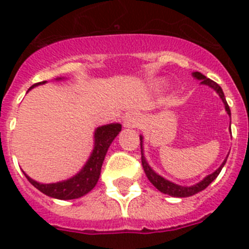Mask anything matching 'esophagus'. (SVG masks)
<instances>
[{"instance_id":"1","label":"esophagus","mask_w":249,"mask_h":249,"mask_svg":"<svg viewBox=\"0 0 249 249\" xmlns=\"http://www.w3.org/2000/svg\"><path fill=\"white\" fill-rule=\"evenodd\" d=\"M141 118L137 113H128L127 116H124V120H123V124L126 127H137L140 126Z\"/></svg>"}]
</instances>
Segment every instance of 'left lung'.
<instances>
[{"instance_id":"left-lung-1","label":"left lung","mask_w":249,"mask_h":249,"mask_svg":"<svg viewBox=\"0 0 249 249\" xmlns=\"http://www.w3.org/2000/svg\"><path fill=\"white\" fill-rule=\"evenodd\" d=\"M192 76L195 77V78H197V80L201 81L202 85H207V86H210V87H212V89L219 94V97L222 98V101H223V103H224L226 111H227V113L231 116L230 106H228L227 101H226V97H224V93H223V91H222L221 86L217 85L214 81L210 80V78H207V77L204 76V74H202L201 72H193ZM140 140H141V155H142L141 160H142V166H143L144 173H146L147 178H148L149 182H151V183L153 184V186H155L158 191H160V192L164 193V195L172 196V197H190V196H193V195H196V193H198V192H201V191H203L204 188H207V187L210 186V184L214 181L215 178H217V176L219 175V172H221L222 168H223L224 163H226V160H227V158H226V160H223V163L219 166L218 169H215L212 175L207 176L203 181H201L199 183L195 184V186H191V187L178 186V184L172 183V182H169V181H167V179H164L163 177H160V175H157V173H156L155 171H153V169L148 166L146 158H144V156H143V147H142V140H143V137H142V136H140Z\"/></svg>"}]
</instances>
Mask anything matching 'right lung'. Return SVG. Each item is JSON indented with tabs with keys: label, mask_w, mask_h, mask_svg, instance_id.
I'll list each match as a JSON object with an SVG mask.
<instances>
[{
	"label": "right lung",
	"mask_w": 249,
	"mask_h": 249,
	"mask_svg": "<svg viewBox=\"0 0 249 249\" xmlns=\"http://www.w3.org/2000/svg\"><path fill=\"white\" fill-rule=\"evenodd\" d=\"M57 80H61V78H57ZM43 83H46V81L36 83L32 87H30V89H34L35 86L43 85ZM121 128H122V126L120 123H111V124L98 127L94 131V148L91 153V157L86 162L85 167L81 169L80 172L72 178H70V179H67V181L43 184L34 181L32 178H30L25 173L26 178L30 181L32 186L36 187L37 190L45 193L46 196H50L52 198H80L86 193H89V191L93 190V187L97 184L98 178H100L101 175V167H102L103 160H105L106 153L108 151V147L111 146L112 141L121 132Z\"/></svg>",
	"instance_id": "1"
}]
</instances>
